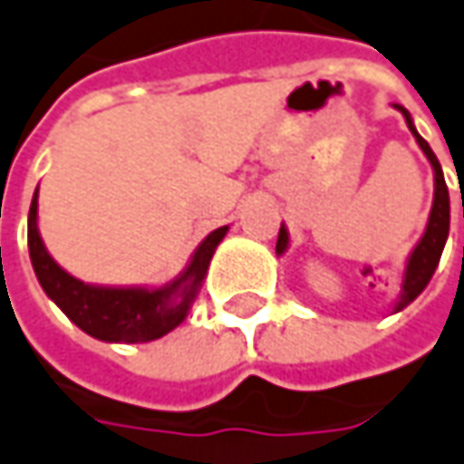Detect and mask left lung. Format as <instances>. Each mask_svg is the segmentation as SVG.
<instances>
[{
    "instance_id": "1",
    "label": "left lung",
    "mask_w": 464,
    "mask_h": 464,
    "mask_svg": "<svg viewBox=\"0 0 464 464\" xmlns=\"http://www.w3.org/2000/svg\"><path fill=\"white\" fill-rule=\"evenodd\" d=\"M394 109L402 113L408 130L413 131L415 142L418 148L423 150V155L429 158L433 171V202L431 212H429V223H426V231L418 238V244L413 246V252L408 254L405 259V270H402V283H400V295L394 301L392 314L402 312L405 306H411L415 298L423 293V288L431 283L433 272L439 267V259H441V252H444V244L450 238V189H447V181H444V171H441V163L439 158L433 155L431 145L418 134L413 124V116L408 113V109H402L400 103H394ZM462 218H464V205H462ZM291 246V233L285 228V223L280 226V236H277V246H275V254L283 256Z\"/></svg>"
}]
</instances>
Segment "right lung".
<instances>
[{"label":"right lung","instance_id":"add662e5","mask_svg":"<svg viewBox=\"0 0 464 464\" xmlns=\"http://www.w3.org/2000/svg\"><path fill=\"white\" fill-rule=\"evenodd\" d=\"M226 233L228 226L208 233L187 267L163 285H92L70 275L46 249L38 231V189L28 212V252L41 288L70 322L103 343H150L176 330L192 309Z\"/></svg>","mask_w":464,"mask_h":464}]
</instances>
